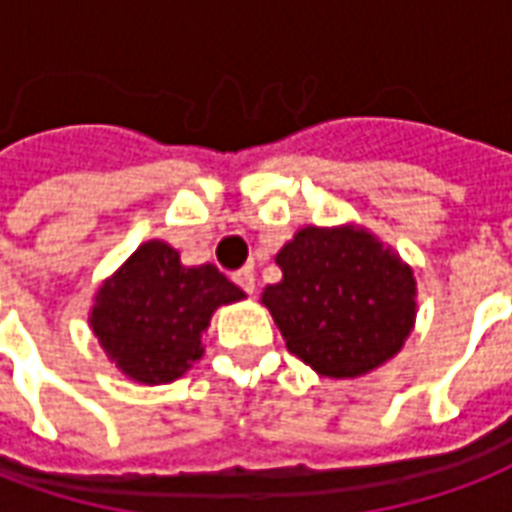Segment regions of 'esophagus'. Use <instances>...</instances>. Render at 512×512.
<instances>
[{"label":"esophagus","mask_w":512,"mask_h":512,"mask_svg":"<svg viewBox=\"0 0 512 512\" xmlns=\"http://www.w3.org/2000/svg\"><path fill=\"white\" fill-rule=\"evenodd\" d=\"M234 283H237L245 294H253V289H256V278H253L251 270L234 272Z\"/></svg>","instance_id":"obj_1"}]
</instances>
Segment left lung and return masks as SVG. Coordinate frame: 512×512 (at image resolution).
<instances>
[{
    "instance_id": "1",
    "label": "left lung",
    "mask_w": 512,
    "mask_h": 512,
    "mask_svg": "<svg viewBox=\"0 0 512 512\" xmlns=\"http://www.w3.org/2000/svg\"><path fill=\"white\" fill-rule=\"evenodd\" d=\"M283 281L261 302L302 363L360 376L390 360L414 322L412 270L363 229L297 231L278 253Z\"/></svg>"
}]
</instances>
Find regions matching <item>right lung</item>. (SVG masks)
Here are the masks:
<instances>
[{"mask_svg":"<svg viewBox=\"0 0 512 512\" xmlns=\"http://www.w3.org/2000/svg\"><path fill=\"white\" fill-rule=\"evenodd\" d=\"M242 297L212 264L182 267L171 245L152 240L103 283L92 308V330L130 379L171 382L201 357V333L212 311Z\"/></svg>","mask_w":512,"mask_h":512,"instance_id":"1","label":"right lung"}]
</instances>
